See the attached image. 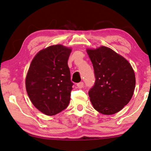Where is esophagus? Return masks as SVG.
I'll return each mask as SVG.
<instances>
[{
	"instance_id": "esophagus-1",
	"label": "esophagus",
	"mask_w": 151,
	"mask_h": 151,
	"mask_svg": "<svg viewBox=\"0 0 151 151\" xmlns=\"http://www.w3.org/2000/svg\"><path fill=\"white\" fill-rule=\"evenodd\" d=\"M77 86H78V88H82L84 86V82H79V83H78L77 84Z\"/></svg>"
}]
</instances>
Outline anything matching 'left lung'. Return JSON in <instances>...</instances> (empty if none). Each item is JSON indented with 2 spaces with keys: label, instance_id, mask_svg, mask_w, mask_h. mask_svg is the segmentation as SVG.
Listing matches in <instances>:
<instances>
[{
  "label": "left lung",
  "instance_id": "8db88e82",
  "mask_svg": "<svg viewBox=\"0 0 151 151\" xmlns=\"http://www.w3.org/2000/svg\"><path fill=\"white\" fill-rule=\"evenodd\" d=\"M93 64L96 82L88 91L93 108L113 115L130 102L135 87V76L124 58L106 47L86 49Z\"/></svg>",
  "mask_w": 151,
  "mask_h": 151
}]
</instances>
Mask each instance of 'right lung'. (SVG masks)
Listing matches in <instances>:
<instances>
[{"label":"right lung","instance_id":"add662e5","mask_svg":"<svg viewBox=\"0 0 151 151\" xmlns=\"http://www.w3.org/2000/svg\"><path fill=\"white\" fill-rule=\"evenodd\" d=\"M71 49L61 45L39 51L26 76V90L31 102L47 115H56L68 106L73 83L68 67Z\"/></svg>","mask_w":151,"mask_h":151}]
</instances>
